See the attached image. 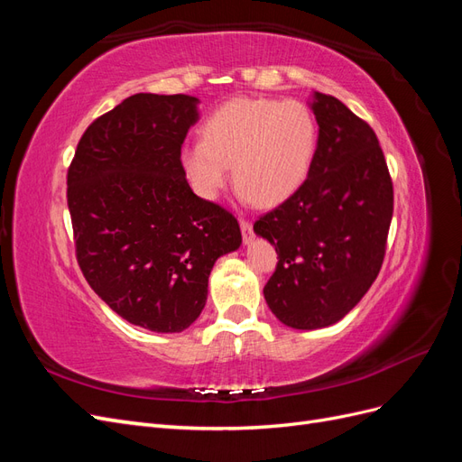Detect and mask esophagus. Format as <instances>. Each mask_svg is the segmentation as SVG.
Segmentation results:
<instances>
[{"label":"esophagus","mask_w":462,"mask_h":462,"mask_svg":"<svg viewBox=\"0 0 462 462\" xmlns=\"http://www.w3.org/2000/svg\"><path fill=\"white\" fill-rule=\"evenodd\" d=\"M241 231H243V239H245V243H248L250 239H253V221L241 219Z\"/></svg>","instance_id":"esophagus-1"}]
</instances>
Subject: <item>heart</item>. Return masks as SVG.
<instances>
[{"label": "heart", "instance_id": "b5f03b06", "mask_svg": "<svg viewBox=\"0 0 462 462\" xmlns=\"http://www.w3.org/2000/svg\"><path fill=\"white\" fill-rule=\"evenodd\" d=\"M316 121L300 102L236 97L219 106L200 129V143L180 148V165L192 190L214 200L229 179L245 200L277 206L310 173Z\"/></svg>", "mask_w": 462, "mask_h": 462}]
</instances>
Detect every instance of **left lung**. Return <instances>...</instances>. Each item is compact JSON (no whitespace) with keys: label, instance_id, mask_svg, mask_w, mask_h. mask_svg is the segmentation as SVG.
<instances>
[{"label":"left lung","instance_id":"obj_1","mask_svg":"<svg viewBox=\"0 0 462 462\" xmlns=\"http://www.w3.org/2000/svg\"><path fill=\"white\" fill-rule=\"evenodd\" d=\"M318 144L310 173L256 219L277 253L263 297L279 321L318 329L351 312L382 270L393 180L370 125L337 97L314 94Z\"/></svg>","mask_w":462,"mask_h":462}]
</instances>
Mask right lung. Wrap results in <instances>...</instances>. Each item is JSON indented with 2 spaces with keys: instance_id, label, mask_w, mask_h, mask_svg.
Returning <instances> with one entry per match:
<instances>
[{
  "instance_id": "right-lung-1",
  "label": "right lung",
  "mask_w": 462,
  "mask_h": 462,
  "mask_svg": "<svg viewBox=\"0 0 462 462\" xmlns=\"http://www.w3.org/2000/svg\"><path fill=\"white\" fill-rule=\"evenodd\" d=\"M187 94H134L94 119L67 171L75 254L88 285L123 319L187 329L219 256L241 246L223 206L192 192L180 148L199 119Z\"/></svg>"
}]
</instances>
